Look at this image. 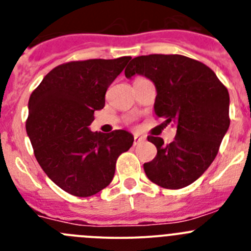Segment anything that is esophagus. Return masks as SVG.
Listing matches in <instances>:
<instances>
[{
	"instance_id": "obj_1",
	"label": "esophagus",
	"mask_w": 251,
	"mask_h": 251,
	"mask_svg": "<svg viewBox=\"0 0 251 251\" xmlns=\"http://www.w3.org/2000/svg\"><path fill=\"white\" fill-rule=\"evenodd\" d=\"M142 142H144L143 137H139V135H134V146H138V144H141Z\"/></svg>"
}]
</instances>
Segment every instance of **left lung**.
Segmentation results:
<instances>
[{"instance_id": "1", "label": "left lung", "mask_w": 251, "mask_h": 251, "mask_svg": "<svg viewBox=\"0 0 251 251\" xmlns=\"http://www.w3.org/2000/svg\"><path fill=\"white\" fill-rule=\"evenodd\" d=\"M124 73L127 78L142 75L155 84V114L165 126L176 127L169 144L148 137L157 147V155L144 163L147 176L167 189L187 187L213 163L229 128L226 87L208 66L181 54L135 57Z\"/></svg>"}]
</instances>
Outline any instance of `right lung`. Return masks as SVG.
I'll list each match as a JSON object with an SVG mask.
<instances>
[{
	"label": "right lung",
	"mask_w": 251,
	"mask_h": 251,
	"mask_svg": "<svg viewBox=\"0 0 251 251\" xmlns=\"http://www.w3.org/2000/svg\"><path fill=\"white\" fill-rule=\"evenodd\" d=\"M132 57L59 64L46 75L28 100L26 130L34 157L48 178L75 197L97 194L112 181L116 163L132 147L127 130L92 132L94 110Z\"/></svg>",
	"instance_id": "right-lung-1"
}]
</instances>
